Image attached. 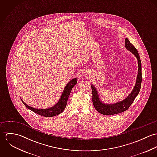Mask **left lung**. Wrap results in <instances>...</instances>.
Returning <instances> with one entry per match:
<instances>
[{"label": "left lung", "instance_id": "8db88e82", "mask_svg": "<svg viewBox=\"0 0 157 157\" xmlns=\"http://www.w3.org/2000/svg\"><path fill=\"white\" fill-rule=\"evenodd\" d=\"M124 46L128 51H129L134 55L138 60V74L136 76L134 88L130 94L122 101L112 104L105 103L101 101L96 88L94 85H93V84H91V88L92 90V103L98 112L105 115H111L128 110L133 103L135 97L139 94L141 88L142 80L141 62L139 54L134 46L130 42L129 39L127 38L125 39Z\"/></svg>", "mask_w": 157, "mask_h": 157}]
</instances>
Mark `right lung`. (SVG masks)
Masks as SVG:
<instances>
[{
    "label": "right lung",
    "instance_id": "right-lung-1",
    "mask_svg": "<svg viewBox=\"0 0 157 157\" xmlns=\"http://www.w3.org/2000/svg\"><path fill=\"white\" fill-rule=\"evenodd\" d=\"M77 82V78H74L70 80L66 85L65 89L63 90L62 95L58 101V102L54 105L53 106L49 108H46V109H37V108H33L30 106H28L26 105L22 100L21 99L24 105L28 108L29 109L31 110L37 114H39L40 115L44 116V117H51L56 116L57 115L60 114V113L63 111V110L65 109L67 105V99L68 97L70 95V93L71 92V90H72L73 87L76 85Z\"/></svg>",
    "mask_w": 157,
    "mask_h": 157
}]
</instances>
